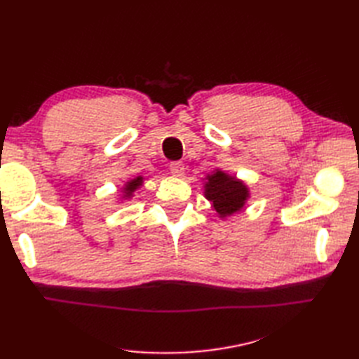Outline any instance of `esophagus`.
Instances as JSON below:
<instances>
[{
    "mask_svg": "<svg viewBox=\"0 0 359 359\" xmlns=\"http://www.w3.org/2000/svg\"><path fill=\"white\" fill-rule=\"evenodd\" d=\"M169 170L173 177H182L184 175L182 161H172L169 165Z\"/></svg>",
    "mask_w": 359,
    "mask_h": 359,
    "instance_id": "34e87169",
    "label": "esophagus"
}]
</instances>
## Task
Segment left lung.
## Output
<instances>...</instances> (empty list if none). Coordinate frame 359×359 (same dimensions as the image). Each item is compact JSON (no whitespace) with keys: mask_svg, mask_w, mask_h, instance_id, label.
<instances>
[{"mask_svg":"<svg viewBox=\"0 0 359 359\" xmlns=\"http://www.w3.org/2000/svg\"><path fill=\"white\" fill-rule=\"evenodd\" d=\"M205 196L212 203L217 212L226 217L243 208L248 198V191L241 181L227 177L219 170L208 177V184L205 186Z\"/></svg>","mask_w":359,"mask_h":359,"instance_id":"1","label":"left lung"}]
</instances>
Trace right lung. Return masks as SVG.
Masks as SVG:
<instances>
[{
    "mask_svg": "<svg viewBox=\"0 0 359 359\" xmlns=\"http://www.w3.org/2000/svg\"><path fill=\"white\" fill-rule=\"evenodd\" d=\"M139 186H142V177H137L135 180H132L130 182H127V187H126V191H127V196H130Z\"/></svg>",
    "mask_w": 359,
    "mask_h": 359,
    "instance_id": "right-lung-1",
    "label": "right lung"
}]
</instances>
